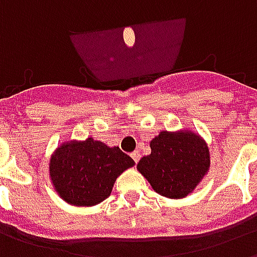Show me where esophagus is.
Listing matches in <instances>:
<instances>
[{"mask_svg":"<svg viewBox=\"0 0 257 257\" xmlns=\"http://www.w3.org/2000/svg\"><path fill=\"white\" fill-rule=\"evenodd\" d=\"M131 157H132V158H134V161L138 164V162H139V160H140V153L138 150L134 151V153L131 154Z\"/></svg>","mask_w":257,"mask_h":257,"instance_id":"obj_1","label":"esophagus"}]
</instances>
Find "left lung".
<instances>
[{"instance_id":"8db88e82","label":"left lung","mask_w":257,"mask_h":257,"mask_svg":"<svg viewBox=\"0 0 257 257\" xmlns=\"http://www.w3.org/2000/svg\"><path fill=\"white\" fill-rule=\"evenodd\" d=\"M150 147L151 154L140 160L138 171L164 197L189 195L208 172V146L193 132H161Z\"/></svg>"}]
</instances>
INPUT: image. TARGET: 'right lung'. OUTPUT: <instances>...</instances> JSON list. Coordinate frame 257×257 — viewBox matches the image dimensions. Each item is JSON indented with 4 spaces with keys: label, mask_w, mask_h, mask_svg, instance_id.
Returning a JSON list of instances; mask_svg holds the SVG:
<instances>
[{
    "label": "right lung",
    "mask_w": 257,
    "mask_h": 257,
    "mask_svg": "<svg viewBox=\"0 0 257 257\" xmlns=\"http://www.w3.org/2000/svg\"><path fill=\"white\" fill-rule=\"evenodd\" d=\"M134 165V160L118 147H108L89 138L60 146L51 158L49 173L64 201L92 206L104 201L115 179Z\"/></svg>",
    "instance_id": "add662e5"
}]
</instances>
